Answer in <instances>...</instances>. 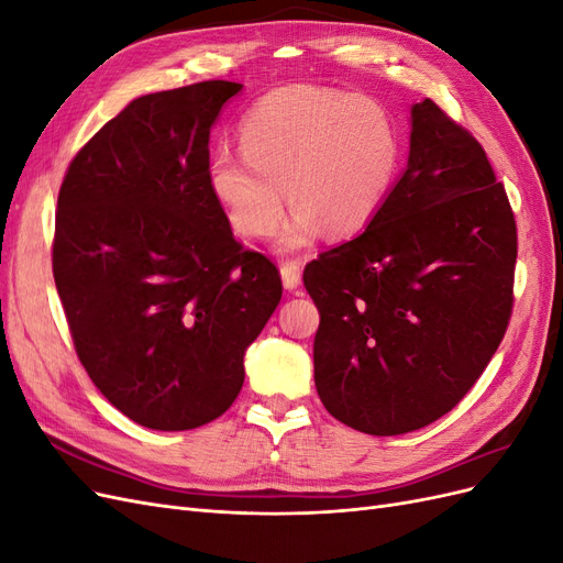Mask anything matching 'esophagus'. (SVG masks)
<instances>
[{"label": "esophagus", "instance_id": "obj_1", "mask_svg": "<svg viewBox=\"0 0 563 563\" xmlns=\"http://www.w3.org/2000/svg\"><path fill=\"white\" fill-rule=\"evenodd\" d=\"M282 282L286 291H296L300 286V265L298 263H284L282 265Z\"/></svg>", "mask_w": 563, "mask_h": 563}]
</instances>
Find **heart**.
<instances>
[{
	"label": "heart",
	"instance_id": "heart-1",
	"mask_svg": "<svg viewBox=\"0 0 563 563\" xmlns=\"http://www.w3.org/2000/svg\"><path fill=\"white\" fill-rule=\"evenodd\" d=\"M240 141L242 152H213L209 190L246 240L277 230L286 190L296 211L277 240L284 253L310 246L321 228L362 232L401 168V133L380 103L308 84L265 93L244 114Z\"/></svg>",
	"mask_w": 563,
	"mask_h": 563
}]
</instances>
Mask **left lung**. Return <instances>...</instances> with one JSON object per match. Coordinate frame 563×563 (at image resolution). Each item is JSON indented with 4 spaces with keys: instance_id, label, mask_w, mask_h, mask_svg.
I'll list each match as a JSON object with an SVG mask.
<instances>
[{
    "instance_id": "left-lung-1",
    "label": "left lung",
    "mask_w": 563,
    "mask_h": 563,
    "mask_svg": "<svg viewBox=\"0 0 563 563\" xmlns=\"http://www.w3.org/2000/svg\"><path fill=\"white\" fill-rule=\"evenodd\" d=\"M517 223L484 147L434 100L411 108L408 164L354 240L305 267L314 385L364 434L424 428L463 399L512 314Z\"/></svg>"
}]
</instances>
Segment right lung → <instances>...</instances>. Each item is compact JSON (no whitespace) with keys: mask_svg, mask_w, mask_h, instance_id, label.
Wrapping results in <instances>:
<instances>
[{"mask_svg":"<svg viewBox=\"0 0 563 563\" xmlns=\"http://www.w3.org/2000/svg\"><path fill=\"white\" fill-rule=\"evenodd\" d=\"M236 81L131 100L67 166L54 279L93 385L150 430H195L244 385L282 300L277 267L234 240L209 190V135Z\"/></svg>","mask_w":563,"mask_h":563,"instance_id":"1","label":"right lung"}]
</instances>
